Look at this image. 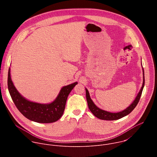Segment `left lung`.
<instances>
[{"mask_svg": "<svg viewBox=\"0 0 157 157\" xmlns=\"http://www.w3.org/2000/svg\"><path fill=\"white\" fill-rule=\"evenodd\" d=\"M143 75H144V79H143V84H142V86L140 89V90L139 91V93H138L136 98L135 99V100L133 101V102L128 107H127L125 110L119 112V113H109V112L102 110L101 109H99V107H98L93 102V101H92V99L90 98V96H89V93L87 89L86 88V99H87V105L89 107V110H91V113L98 118L101 119V120H105V121H114V120H118L119 119H121L125 116H126L127 115L129 114L134 109L137 104L139 102V100L140 99L141 95H142V93L143 91V89L144 87V84H145V78H144V70L143 68Z\"/></svg>", "mask_w": 157, "mask_h": 157, "instance_id": "1", "label": "left lung"}]
</instances>
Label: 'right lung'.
<instances>
[{
  "label": "right lung",
  "instance_id": "1",
  "mask_svg": "<svg viewBox=\"0 0 157 157\" xmlns=\"http://www.w3.org/2000/svg\"><path fill=\"white\" fill-rule=\"evenodd\" d=\"M77 84L75 82L63 87L57 98L52 102L40 104L30 101L22 96L13 84L10 68L8 73V89L15 106L26 118L38 123H52L60 119L64 113L67 98Z\"/></svg>",
  "mask_w": 157,
  "mask_h": 157
}]
</instances>
